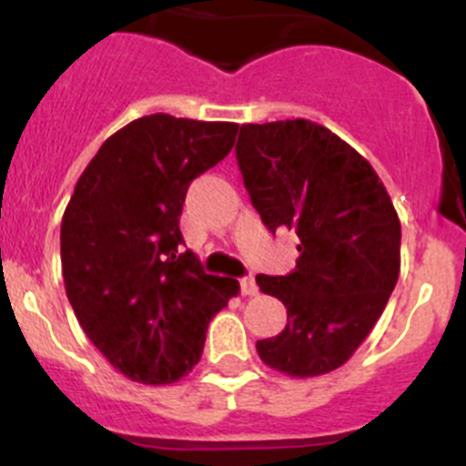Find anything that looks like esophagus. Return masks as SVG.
<instances>
[{"label":"esophagus","mask_w":466,"mask_h":466,"mask_svg":"<svg viewBox=\"0 0 466 466\" xmlns=\"http://www.w3.org/2000/svg\"><path fill=\"white\" fill-rule=\"evenodd\" d=\"M241 293L246 295V298H252V295L259 293V286H257L255 277H252V275L243 277V279H241Z\"/></svg>","instance_id":"1"}]
</instances>
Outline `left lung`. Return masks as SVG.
Returning a JSON list of instances; mask_svg holds the SVG:
<instances>
[{
	"mask_svg": "<svg viewBox=\"0 0 466 466\" xmlns=\"http://www.w3.org/2000/svg\"><path fill=\"white\" fill-rule=\"evenodd\" d=\"M238 168L270 232L295 229L298 266L257 275L286 329L257 342L268 368L307 379L351 359L383 313L401 268V223L372 164L309 119L243 124Z\"/></svg>",
	"mask_w": 466,
	"mask_h": 466,
	"instance_id": "8db88e82",
	"label": "left lung"
}]
</instances>
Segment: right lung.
Instances as JSON below:
<instances>
[{"mask_svg":"<svg viewBox=\"0 0 466 466\" xmlns=\"http://www.w3.org/2000/svg\"><path fill=\"white\" fill-rule=\"evenodd\" d=\"M238 124L130 121L103 142L78 177L60 225L69 304L86 336L124 377L180 380L205 347L207 324L238 295L232 277L207 275L180 252L191 180L232 150Z\"/></svg>","mask_w":466,"mask_h":466,"instance_id":"1","label":"right lung"}]
</instances>
